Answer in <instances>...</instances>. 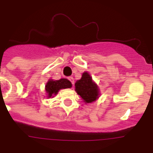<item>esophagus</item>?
<instances>
[{
	"mask_svg": "<svg viewBox=\"0 0 153 153\" xmlns=\"http://www.w3.org/2000/svg\"><path fill=\"white\" fill-rule=\"evenodd\" d=\"M69 80L71 81V82L72 83V85H74V79H73V77H70V78H69Z\"/></svg>",
	"mask_w": 153,
	"mask_h": 153,
	"instance_id": "34e87169",
	"label": "esophagus"
}]
</instances>
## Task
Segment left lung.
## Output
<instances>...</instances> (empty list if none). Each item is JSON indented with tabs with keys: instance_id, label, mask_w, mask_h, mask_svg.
<instances>
[{
	"instance_id": "left-lung-1",
	"label": "left lung",
	"mask_w": 153,
	"mask_h": 153,
	"mask_svg": "<svg viewBox=\"0 0 153 153\" xmlns=\"http://www.w3.org/2000/svg\"><path fill=\"white\" fill-rule=\"evenodd\" d=\"M75 92L80 96L85 103H91L98 100L100 92L97 84L92 80V76L88 71L82 73V78L77 80L75 84Z\"/></svg>"
}]
</instances>
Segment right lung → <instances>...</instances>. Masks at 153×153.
<instances>
[{
  "label": "right lung",
  "mask_w": 153,
  "mask_h": 153,
  "mask_svg": "<svg viewBox=\"0 0 153 153\" xmlns=\"http://www.w3.org/2000/svg\"><path fill=\"white\" fill-rule=\"evenodd\" d=\"M72 84L67 79H61L59 80L49 79L45 85V90L47 92V98H53L58 93L61 89L71 88Z\"/></svg>",
  "instance_id": "right-lung-1"
}]
</instances>
